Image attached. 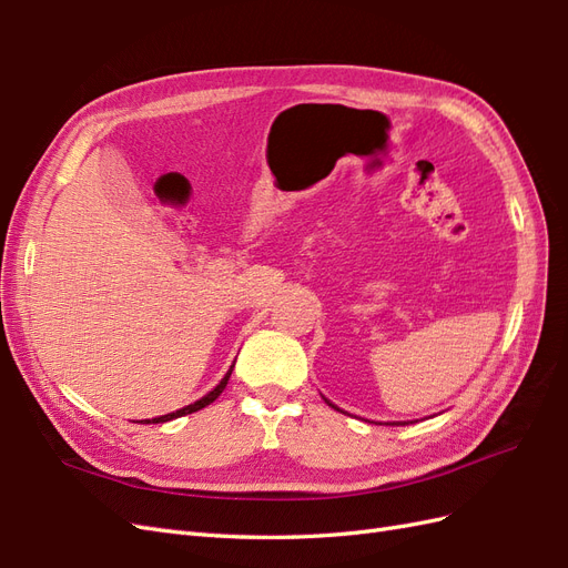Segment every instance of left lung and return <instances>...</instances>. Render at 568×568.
Segmentation results:
<instances>
[{
    "instance_id": "left-lung-1",
    "label": "left lung",
    "mask_w": 568,
    "mask_h": 568,
    "mask_svg": "<svg viewBox=\"0 0 568 568\" xmlns=\"http://www.w3.org/2000/svg\"><path fill=\"white\" fill-rule=\"evenodd\" d=\"M332 405V403H329ZM386 424H390V426H398V424H403V422H386Z\"/></svg>"
}]
</instances>
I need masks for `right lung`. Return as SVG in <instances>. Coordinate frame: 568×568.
I'll return each instance as SVG.
<instances>
[{
	"mask_svg": "<svg viewBox=\"0 0 568 568\" xmlns=\"http://www.w3.org/2000/svg\"><path fill=\"white\" fill-rule=\"evenodd\" d=\"M234 367V365H232ZM230 376H232V369L222 376V382L211 390V393H205L201 400H196V403H192V405H186V407H182V409H178V412H170V415H163V417H156V419H146L144 424H163V422H170V419H178V417H182V415H192V412H196V409H201V407H205V405H211L217 395L225 390V386H227V382H230Z\"/></svg>",
	"mask_w": 568,
	"mask_h": 568,
	"instance_id": "obj_1",
	"label": "right lung"
}]
</instances>
